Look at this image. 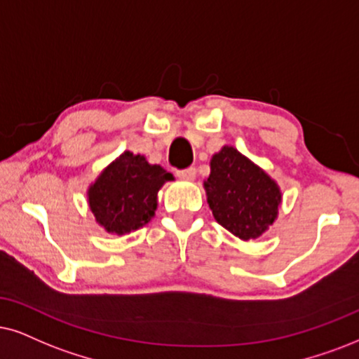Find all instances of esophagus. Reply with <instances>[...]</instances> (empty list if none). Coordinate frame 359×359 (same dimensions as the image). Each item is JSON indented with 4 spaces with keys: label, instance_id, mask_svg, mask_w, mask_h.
Masks as SVG:
<instances>
[{
    "label": "esophagus",
    "instance_id": "1",
    "mask_svg": "<svg viewBox=\"0 0 359 359\" xmlns=\"http://www.w3.org/2000/svg\"><path fill=\"white\" fill-rule=\"evenodd\" d=\"M195 175H197V170H195V167H189V169L177 172V177H179V179H182V180H194Z\"/></svg>",
    "mask_w": 359,
    "mask_h": 359
}]
</instances>
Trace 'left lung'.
<instances>
[{
	"label": "left lung",
	"mask_w": 359,
	"mask_h": 359,
	"mask_svg": "<svg viewBox=\"0 0 359 359\" xmlns=\"http://www.w3.org/2000/svg\"><path fill=\"white\" fill-rule=\"evenodd\" d=\"M203 189L215 220L245 242L262 237L278 217V184L232 146L213 154Z\"/></svg>",
	"instance_id": "8db88e82"
}]
</instances>
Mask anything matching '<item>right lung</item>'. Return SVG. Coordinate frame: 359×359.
Here are the masks:
<instances>
[{
  "mask_svg": "<svg viewBox=\"0 0 359 359\" xmlns=\"http://www.w3.org/2000/svg\"><path fill=\"white\" fill-rule=\"evenodd\" d=\"M167 180H174L170 172L126 151L89 185V210L107 233H130L156 215L157 194Z\"/></svg>",
  "mask_w": 359,
  "mask_h": 359,
  "instance_id": "obj_1",
  "label": "right lung"
}]
</instances>
